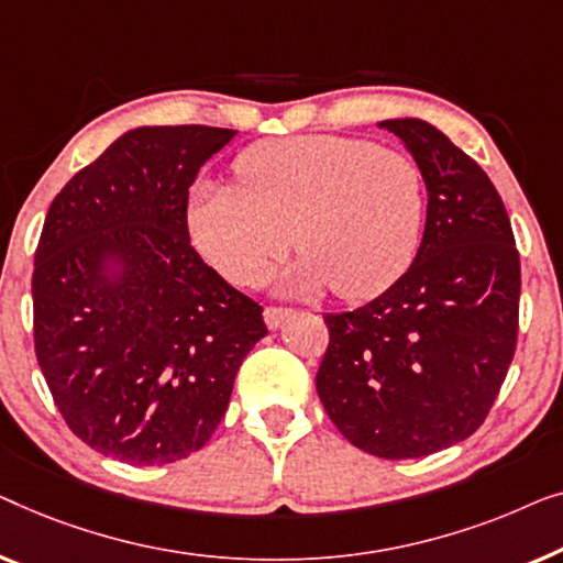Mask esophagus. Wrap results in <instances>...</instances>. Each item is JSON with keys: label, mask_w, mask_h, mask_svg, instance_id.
Returning a JSON list of instances; mask_svg holds the SVG:
<instances>
[{"label": "esophagus", "mask_w": 563, "mask_h": 563, "mask_svg": "<svg viewBox=\"0 0 563 563\" xmlns=\"http://www.w3.org/2000/svg\"><path fill=\"white\" fill-rule=\"evenodd\" d=\"M263 316H265L267 329H278L280 323L290 316V308H283V306H267Z\"/></svg>", "instance_id": "esophagus-1"}]
</instances>
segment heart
<instances>
[{
	"label": "heart",
	"mask_w": 563,
	"mask_h": 563,
	"mask_svg": "<svg viewBox=\"0 0 563 563\" xmlns=\"http://www.w3.org/2000/svg\"><path fill=\"white\" fill-rule=\"evenodd\" d=\"M240 184L203 180L188 201L201 255L236 285H257L292 244L285 288L364 300L408 271L421 240V168L398 150L334 134L260 142L234 165Z\"/></svg>",
	"instance_id": "1"
}]
</instances>
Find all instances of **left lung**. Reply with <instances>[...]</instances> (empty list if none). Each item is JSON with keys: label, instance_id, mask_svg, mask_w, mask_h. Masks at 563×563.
Returning <instances> with one entry per match:
<instances>
[{"label": "left lung", "instance_id": "obj_1", "mask_svg": "<svg viewBox=\"0 0 563 563\" xmlns=\"http://www.w3.org/2000/svg\"><path fill=\"white\" fill-rule=\"evenodd\" d=\"M379 126L421 168L429 209L413 265L383 296L327 313L316 390L342 437L379 459H418L479 429L516 354L520 257L487 173L437 126Z\"/></svg>", "mask_w": 563, "mask_h": 563}]
</instances>
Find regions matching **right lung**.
<instances>
[{"label":"right lung","mask_w":563,"mask_h":563,"mask_svg":"<svg viewBox=\"0 0 563 563\" xmlns=\"http://www.w3.org/2000/svg\"><path fill=\"white\" fill-rule=\"evenodd\" d=\"M234 130L137 126L63 186L35 250V354L68 429L157 466L199 451L263 308L188 240V188Z\"/></svg>","instance_id":"1"}]
</instances>
